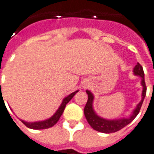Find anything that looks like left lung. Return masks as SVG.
Masks as SVG:
<instances>
[{
	"label": "left lung",
	"instance_id": "obj_1",
	"mask_svg": "<svg viewBox=\"0 0 154 154\" xmlns=\"http://www.w3.org/2000/svg\"><path fill=\"white\" fill-rule=\"evenodd\" d=\"M134 72H135V75H138L141 77V84L143 86V90H142V100H140V103L137 105L136 108L134 111L133 114L130 116V119H123L119 120H106L98 117L96 114L94 113L93 107H92V103H93L94 100L93 94L88 90L86 91L88 94V101L85 107H84V115H85V118L87 119L88 123L89 124V125L93 128L94 130L99 131V132L106 133V134L117 132L121 129H123L126 125H129L131 121L134 120V119L137 116V114L139 113L141 105L143 103V100L146 96V86L145 79H144L143 68L139 63H137V65L134 68Z\"/></svg>",
	"mask_w": 154,
	"mask_h": 154
}]
</instances>
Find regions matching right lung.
I'll return each mask as SVG.
<instances>
[{"label": "right lung", "mask_w": 154, "mask_h": 154, "mask_svg": "<svg viewBox=\"0 0 154 154\" xmlns=\"http://www.w3.org/2000/svg\"><path fill=\"white\" fill-rule=\"evenodd\" d=\"M77 92L78 91L73 92L70 95H68L67 97L64 99V100H63L61 106H60V108L58 109V111L56 112L55 114L52 118H50L49 119L45 120V121H42V122H35V123H27V122H24L23 120H21L22 123L26 127H28L29 129H33V130H43V129H48V128L53 127L59 121V119H60V116L63 113L64 110H65V107H66V104L73 98V96L75 95V94L77 93Z\"/></svg>", "instance_id": "add662e5"}]
</instances>
